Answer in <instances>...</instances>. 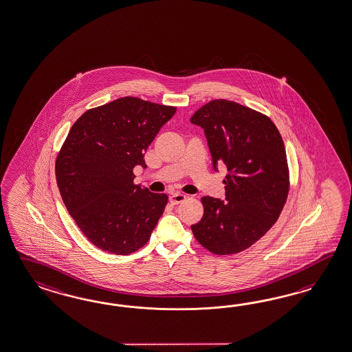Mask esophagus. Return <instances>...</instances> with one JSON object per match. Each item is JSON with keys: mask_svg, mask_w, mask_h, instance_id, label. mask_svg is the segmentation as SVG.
<instances>
[{"mask_svg": "<svg viewBox=\"0 0 352 352\" xmlns=\"http://www.w3.org/2000/svg\"><path fill=\"white\" fill-rule=\"evenodd\" d=\"M185 199H186V195H185V194H181V192H175V194H172L171 197H170V200H171V203L173 206L180 204Z\"/></svg>", "mask_w": 352, "mask_h": 352, "instance_id": "obj_1", "label": "esophagus"}]
</instances>
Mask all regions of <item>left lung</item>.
Masks as SVG:
<instances>
[{"mask_svg":"<svg viewBox=\"0 0 352 352\" xmlns=\"http://www.w3.org/2000/svg\"><path fill=\"white\" fill-rule=\"evenodd\" d=\"M190 122L204 130L214 171L225 163L226 199L203 197V218L191 226L217 255L243 252L278 219L289 195L285 144L270 118L232 100H210Z\"/></svg>","mask_w":352,"mask_h":352,"instance_id":"8db88e82","label":"left lung"}]
</instances>
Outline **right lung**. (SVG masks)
Masks as SVG:
<instances>
[{
  "instance_id": "obj_1",
  "label": "right lung",
  "mask_w": 352,
  "mask_h": 352,
  "mask_svg": "<svg viewBox=\"0 0 352 352\" xmlns=\"http://www.w3.org/2000/svg\"><path fill=\"white\" fill-rule=\"evenodd\" d=\"M176 107L124 97L75 121L56 158L63 204L103 252L127 255L148 243L168 201L135 185L134 167Z\"/></svg>"
}]
</instances>
